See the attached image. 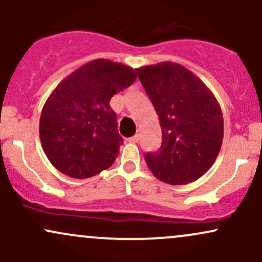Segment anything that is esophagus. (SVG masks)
<instances>
[{"label": "esophagus", "instance_id": "34e87169", "mask_svg": "<svg viewBox=\"0 0 262 262\" xmlns=\"http://www.w3.org/2000/svg\"><path fill=\"white\" fill-rule=\"evenodd\" d=\"M139 139H140V135L139 134H135L132 138H129L128 141H129V143H138V141H139Z\"/></svg>", "mask_w": 262, "mask_h": 262}]
</instances>
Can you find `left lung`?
Wrapping results in <instances>:
<instances>
[{"instance_id":"8db88e82","label":"left lung","mask_w":262,"mask_h":262,"mask_svg":"<svg viewBox=\"0 0 262 262\" xmlns=\"http://www.w3.org/2000/svg\"><path fill=\"white\" fill-rule=\"evenodd\" d=\"M152 102L162 143L145 161L156 179L186 185L214 164L224 135L221 106L212 91L185 66L171 61L135 69Z\"/></svg>"}]
</instances>
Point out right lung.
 Masks as SVG:
<instances>
[{"mask_svg":"<svg viewBox=\"0 0 262 262\" xmlns=\"http://www.w3.org/2000/svg\"><path fill=\"white\" fill-rule=\"evenodd\" d=\"M135 80L130 66L96 59L56 86L39 121L41 146L55 169L87 179L112 166L123 139L110 101Z\"/></svg>","mask_w":262,"mask_h":262,"instance_id":"1","label":"right lung"}]
</instances>
